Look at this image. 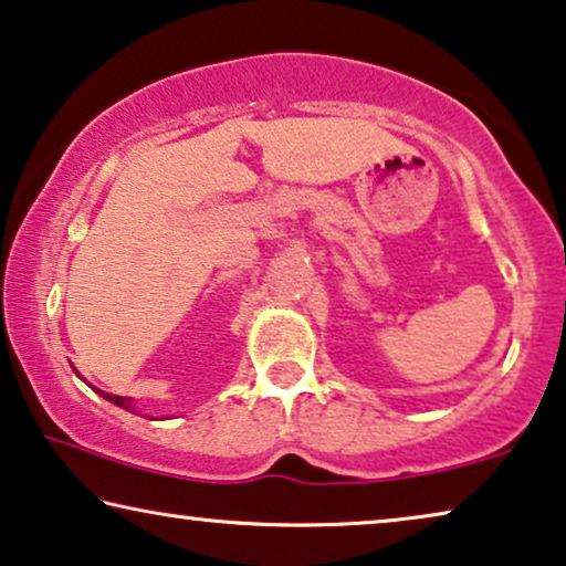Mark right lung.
I'll list each match as a JSON object with an SVG mask.
<instances>
[{"label": "right lung", "mask_w": 566, "mask_h": 566, "mask_svg": "<svg viewBox=\"0 0 566 566\" xmlns=\"http://www.w3.org/2000/svg\"><path fill=\"white\" fill-rule=\"evenodd\" d=\"M94 392H99L105 400H109L113 405H117V408H123L127 412H135V405H133V397H120V395H109V392H102V389H94ZM154 420V418H150Z\"/></svg>", "instance_id": "1"}]
</instances>
